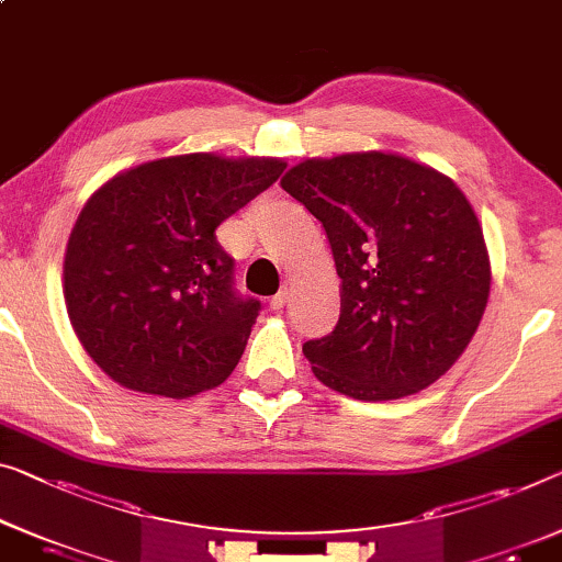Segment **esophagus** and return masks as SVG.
<instances>
[{
    "mask_svg": "<svg viewBox=\"0 0 562 562\" xmlns=\"http://www.w3.org/2000/svg\"><path fill=\"white\" fill-rule=\"evenodd\" d=\"M288 300H290V292H288V288H282L278 295H274L272 300H270V307L272 310H282L284 305H288Z\"/></svg>",
    "mask_w": 562,
    "mask_h": 562,
    "instance_id": "obj_1",
    "label": "esophagus"
}]
</instances>
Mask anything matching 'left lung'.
I'll use <instances>...</instances> for the list:
<instances>
[{
	"mask_svg": "<svg viewBox=\"0 0 562 562\" xmlns=\"http://www.w3.org/2000/svg\"><path fill=\"white\" fill-rule=\"evenodd\" d=\"M328 234L340 317L303 353L358 401L416 393L449 371L490 297V257L457 183L404 156L310 158L282 176Z\"/></svg>",
	"mask_w": 562,
	"mask_h": 562,
	"instance_id": "left-lung-1",
	"label": "left lung"
}]
</instances>
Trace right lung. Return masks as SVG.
I'll list each match as a JSON object with an SVG mask.
<instances>
[{"mask_svg":"<svg viewBox=\"0 0 562 562\" xmlns=\"http://www.w3.org/2000/svg\"><path fill=\"white\" fill-rule=\"evenodd\" d=\"M282 171L278 158L171 156L88 199L67 241L65 303L113 381L169 398L227 381L262 305L234 288L214 232Z\"/></svg>","mask_w":562,"mask_h":562,"instance_id":"obj_1","label":"right lung"}]
</instances>
